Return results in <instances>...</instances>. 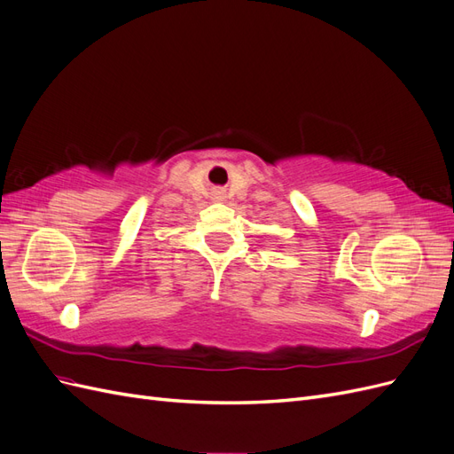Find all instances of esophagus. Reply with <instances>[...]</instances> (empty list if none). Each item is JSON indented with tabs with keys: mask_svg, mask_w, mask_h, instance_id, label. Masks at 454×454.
I'll return each instance as SVG.
<instances>
[{
	"mask_svg": "<svg viewBox=\"0 0 454 454\" xmlns=\"http://www.w3.org/2000/svg\"><path fill=\"white\" fill-rule=\"evenodd\" d=\"M217 199H223V193H222V191H217Z\"/></svg>",
	"mask_w": 454,
	"mask_h": 454,
	"instance_id": "obj_1",
	"label": "esophagus"
}]
</instances>
